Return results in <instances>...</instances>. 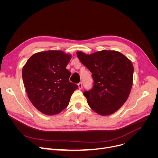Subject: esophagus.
<instances>
[{
	"label": "esophagus",
	"instance_id": "34e87169",
	"mask_svg": "<svg viewBox=\"0 0 158 158\" xmlns=\"http://www.w3.org/2000/svg\"><path fill=\"white\" fill-rule=\"evenodd\" d=\"M78 87H79V89H82V82H79L78 83Z\"/></svg>",
	"mask_w": 158,
	"mask_h": 158
}]
</instances>
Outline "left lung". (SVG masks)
Listing matches in <instances>:
<instances>
[{
    "instance_id": "8db88e82",
    "label": "left lung",
    "mask_w": 158,
    "mask_h": 158,
    "mask_svg": "<svg viewBox=\"0 0 158 158\" xmlns=\"http://www.w3.org/2000/svg\"><path fill=\"white\" fill-rule=\"evenodd\" d=\"M81 62L92 73V88L83 93L89 107L98 114L109 115L126 102L132 85L134 67L117 51L103 50L92 54L77 52Z\"/></svg>"
}]
</instances>
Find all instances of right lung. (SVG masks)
<instances>
[{
    "mask_svg": "<svg viewBox=\"0 0 158 158\" xmlns=\"http://www.w3.org/2000/svg\"><path fill=\"white\" fill-rule=\"evenodd\" d=\"M72 56L61 51L33 54L22 70V79L31 103L44 114L60 113L68 106L78 86L70 82L66 69Z\"/></svg>",
    "mask_w": 158,
    "mask_h": 158,
    "instance_id": "1",
    "label": "right lung"
}]
</instances>
